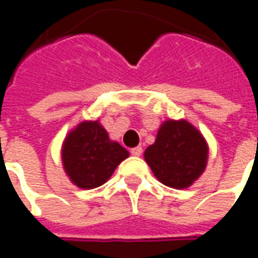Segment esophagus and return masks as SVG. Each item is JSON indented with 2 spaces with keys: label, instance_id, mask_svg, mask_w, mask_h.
Segmentation results:
<instances>
[{
  "label": "esophagus",
  "instance_id": "34e87169",
  "mask_svg": "<svg viewBox=\"0 0 258 258\" xmlns=\"http://www.w3.org/2000/svg\"><path fill=\"white\" fill-rule=\"evenodd\" d=\"M131 154L134 155V156H141L142 155V148L141 146H136L134 149H131Z\"/></svg>",
  "mask_w": 258,
  "mask_h": 258
}]
</instances>
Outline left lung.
<instances>
[{"label":"left lung","mask_w":258,"mask_h":258,"mask_svg":"<svg viewBox=\"0 0 258 258\" xmlns=\"http://www.w3.org/2000/svg\"><path fill=\"white\" fill-rule=\"evenodd\" d=\"M145 161L161 182L182 189L200 178L207 166L208 145L186 120H165L155 144L146 148Z\"/></svg>","instance_id":"left-lung-1"}]
</instances>
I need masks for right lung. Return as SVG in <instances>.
Returning <instances> with one entry per match:
<instances>
[{
    "mask_svg": "<svg viewBox=\"0 0 258 258\" xmlns=\"http://www.w3.org/2000/svg\"><path fill=\"white\" fill-rule=\"evenodd\" d=\"M127 156L129 152L122 145L109 139L99 120L77 124L66 136L61 148V161L67 176L83 189L103 185Z\"/></svg>",
    "mask_w": 258,
    "mask_h": 258,
    "instance_id": "obj_1",
    "label": "right lung"
}]
</instances>
